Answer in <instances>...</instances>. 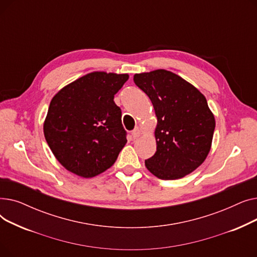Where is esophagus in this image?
<instances>
[{
  "instance_id": "esophagus-1",
  "label": "esophagus",
  "mask_w": 257,
  "mask_h": 257,
  "mask_svg": "<svg viewBox=\"0 0 257 257\" xmlns=\"http://www.w3.org/2000/svg\"><path fill=\"white\" fill-rule=\"evenodd\" d=\"M131 134H132L133 139H138V138H140V137H141V134H142V130H141V128L137 127L136 129H134V130L131 132Z\"/></svg>"
}]
</instances>
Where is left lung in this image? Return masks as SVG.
<instances>
[{
  "mask_svg": "<svg viewBox=\"0 0 257 257\" xmlns=\"http://www.w3.org/2000/svg\"><path fill=\"white\" fill-rule=\"evenodd\" d=\"M133 80L150 98L157 117L156 152L145 160L146 168L163 180L191 174L207 157L215 127L205 97L166 70L136 74Z\"/></svg>",
  "mask_w": 257,
  "mask_h": 257,
  "instance_id": "left-lung-1",
  "label": "left lung"
}]
</instances>
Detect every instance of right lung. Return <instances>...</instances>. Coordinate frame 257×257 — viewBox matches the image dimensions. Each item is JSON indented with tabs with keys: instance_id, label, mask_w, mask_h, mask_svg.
Listing matches in <instances>:
<instances>
[{
	"instance_id": "right-lung-1",
	"label": "right lung",
	"mask_w": 257,
	"mask_h": 257,
	"mask_svg": "<svg viewBox=\"0 0 257 257\" xmlns=\"http://www.w3.org/2000/svg\"><path fill=\"white\" fill-rule=\"evenodd\" d=\"M128 74L92 72L67 84L53 97L44 123L51 151L80 177L109 169L127 143L114 94Z\"/></svg>"
}]
</instances>
